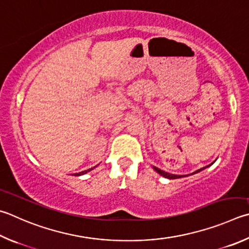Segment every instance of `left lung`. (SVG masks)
<instances>
[{"mask_svg":"<svg viewBox=\"0 0 249 249\" xmlns=\"http://www.w3.org/2000/svg\"><path fill=\"white\" fill-rule=\"evenodd\" d=\"M212 163H213V162H212ZM212 163H211V164H212ZM211 164L205 166V168H201V169H199V170H197V171H195V172H194V173H192V174L198 173V172H200V171H202V170H205L206 168H208V166H210ZM152 168H153V170H155L156 172H158V173H159L160 175L164 176V178H169V179H175V178H184V176H187V175H175V174H171V173H168V172H164V171H162V170H160V169L156 168V166H152Z\"/></svg>","mask_w":249,"mask_h":249,"instance_id":"8db88e82","label":"left lung"}]
</instances>
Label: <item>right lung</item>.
I'll return each instance as SVG.
<instances>
[{
    "instance_id": "right-lung-1",
    "label": "right lung",
    "mask_w": 249,
    "mask_h": 249,
    "mask_svg": "<svg viewBox=\"0 0 249 249\" xmlns=\"http://www.w3.org/2000/svg\"><path fill=\"white\" fill-rule=\"evenodd\" d=\"M94 168H96V166H94ZM91 170H93V168H91V169H88V170H86V171H83V172H79V173H76L75 175H76V176L83 175V174H86V173H87V172H89V171H91Z\"/></svg>"
}]
</instances>
